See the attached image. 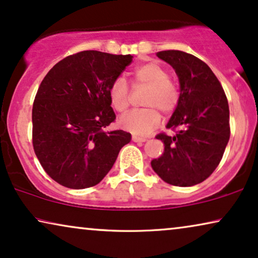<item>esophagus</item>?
<instances>
[{"instance_id": "esophagus-1", "label": "esophagus", "mask_w": 258, "mask_h": 258, "mask_svg": "<svg viewBox=\"0 0 258 258\" xmlns=\"http://www.w3.org/2000/svg\"><path fill=\"white\" fill-rule=\"evenodd\" d=\"M133 141L134 142H146L147 139L146 137H140V136H133Z\"/></svg>"}]
</instances>
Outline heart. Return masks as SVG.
I'll return each mask as SVG.
<instances>
[{
    "instance_id": "1",
    "label": "heart",
    "mask_w": 258,
    "mask_h": 258,
    "mask_svg": "<svg viewBox=\"0 0 258 258\" xmlns=\"http://www.w3.org/2000/svg\"><path fill=\"white\" fill-rule=\"evenodd\" d=\"M133 75L136 87L148 88L143 103L150 108L129 111L122 116L119 124L134 135L143 136L160 125L161 114L157 109L165 115L171 114L177 108L181 94L177 84L170 80L168 70L156 62H147L137 66ZM109 98L116 111L123 112L128 109L130 94L125 81L121 77L111 83L109 88Z\"/></svg>"
}]
</instances>
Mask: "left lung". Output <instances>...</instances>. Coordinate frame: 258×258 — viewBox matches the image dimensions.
I'll return each mask as SVG.
<instances>
[{
  "label": "left lung",
  "mask_w": 258,
  "mask_h": 258,
  "mask_svg": "<svg viewBox=\"0 0 258 258\" xmlns=\"http://www.w3.org/2000/svg\"><path fill=\"white\" fill-rule=\"evenodd\" d=\"M157 57L175 69L181 97L167 124L178 130L175 136H156L164 143V153L151 161V167L171 185L199 184L217 168L229 142L227 96L213 70L196 56L164 50Z\"/></svg>",
  "instance_id": "8db88e82"
}]
</instances>
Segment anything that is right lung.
I'll use <instances>...</instances> for the list:
<instances>
[{
	"mask_svg": "<svg viewBox=\"0 0 258 258\" xmlns=\"http://www.w3.org/2000/svg\"><path fill=\"white\" fill-rule=\"evenodd\" d=\"M132 55L84 50L52 67L33 104V147L42 168L70 189L100 183L132 135L107 132L116 115L109 88Z\"/></svg>",
	"mask_w": 258,
	"mask_h": 258,
	"instance_id": "add662e5",
	"label": "right lung"
}]
</instances>
